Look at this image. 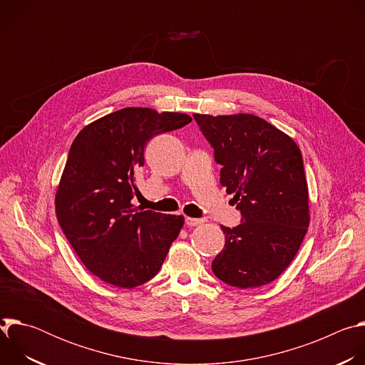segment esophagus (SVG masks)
Segmentation results:
<instances>
[{
	"instance_id": "34e87169",
	"label": "esophagus",
	"mask_w": 365,
	"mask_h": 365,
	"mask_svg": "<svg viewBox=\"0 0 365 365\" xmlns=\"http://www.w3.org/2000/svg\"><path fill=\"white\" fill-rule=\"evenodd\" d=\"M185 222H186V225L187 227H197V225H202L203 222H205V220L203 218H186L185 220Z\"/></svg>"
}]
</instances>
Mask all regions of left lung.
Here are the masks:
<instances>
[{"instance_id": "1", "label": "left lung", "mask_w": 365, "mask_h": 365, "mask_svg": "<svg viewBox=\"0 0 365 365\" xmlns=\"http://www.w3.org/2000/svg\"><path fill=\"white\" fill-rule=\"evenodd\" d=\"M222 166L220 182L241 212L228 228L212 272L224 283L259 287L292 263L309 227V197L297 144L266 120L251 114H193Z\"/></svg>"}]
</instances>
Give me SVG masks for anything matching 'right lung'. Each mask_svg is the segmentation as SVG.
<instances>
[{"mask_svg": "<svg viewBox=\"0 0 365 365\" xmlns=\"http://www.w3.org/2000/svg\"><path fill=\"white\" fill-rule=\"evenodd\" d=\"M192 118L150 108H123L102 117L73 140L56 192L62 231L85 267L123 289L144 284L159 273L182 227V215L138 211L135 175L154 135Z\"/></svg>", "mask_w": 365, "mask_h": 365, "instance_id": "add662e5", "label": "right lung"}]
</instances>
